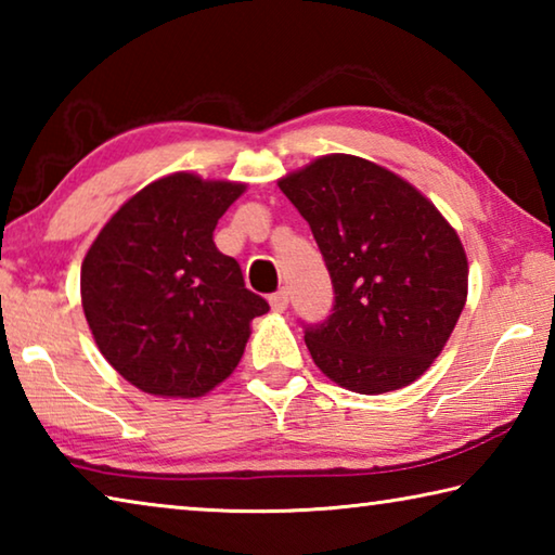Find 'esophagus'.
Returning <instances> with one entry per match:
<instances>
[{
  "label": "esophagus",
  "instance_id": "1",
  "mask_svg": "<svg viewBox=\"0 0 555 555\" xmlns=\"http://www.w3.org/2000/svg\"><path fill=\"white\" fill-rule=\"evenodd\" d=\"M269 304H271V311L284 313L286 308H288V291L286 288H279L276 294L269 296Z\"/></svg>",
  "mask_w": 555,
  "mask_h": 555
}]
</instances>
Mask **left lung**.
Listing matches in <instances>:
<instances>
[{
    "label": "left lung",
    "instance_id": "obj_1",
    "mask_svg": "<svg viewBox=\"0 0 555 555\" xmlns=\"http://www.w3.org/2000/svg\"><path fill=\"white\" fill-rule=\"evenodd\" d=\"M333 281V313L304 325L313 362L340 387L384 393L416 382L467 298V257L436 205L397 173L333 154L281 178Z\"/></svg>",
    "mask_w": 555,
    "mask_h": 555
}]
</instances>
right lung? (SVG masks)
Segmentation results:
<instances>
[{"instance_id": "right-lung-1", "label": "right lung", "mask_w": 555, "mask_h": 555, "mask_svg": "<svg viewBox=\"0 0 555 555\" xmlns=\"http://www.w3.org/2000/svg\"><path fill=\"white\" fill-rule=\"evenodd\" d=\"M242 183L173 173L112 215L80 269L82 311L105 360L156 397H203L237 367L251 318L269 304L244 286L212 232Z\"/></svg>"}]
</instances>
